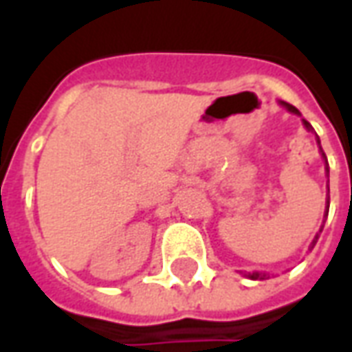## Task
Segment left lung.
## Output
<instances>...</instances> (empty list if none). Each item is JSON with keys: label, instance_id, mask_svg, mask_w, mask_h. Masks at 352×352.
I'll return each mask as SVG.
<instances>
[{"label": "left lung", "instance_id": "1", "mask_svg": "<svg viewBox=\"0 0 352 352\" xmlns=\"http://www.w3.org/2000/svg\"><path fill=\"white\" fill-rule=\"evenodd\" d=\"M281 104H283L285 109L289 110V112H292V114H298V116H300V112H298V109H296V107H292V104H289V102H283V101H281ZM304 125H306L307 131H313V127L309 125V122H306V120H304ZM317 144H319V148H320L319 137H317ZM320 155H322V157H324V161H327V155H324L322 148H320ZM328 173H330V170H328V161H327V176H328ZM328 193H330V189H328ZM328 208H330V197H327V214H324V215H328ZM320 230H322V227H320ZM320 230H319V234H320ZM319 234L313 238V242H311V245H309V250H313V245L317 243V240H319ZM248 278H250V279H268V276H266V274H261V272H253V274H248Z\"/></svg>", "mask_w": 352, "mask_h": 352}]
</instances>
